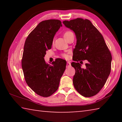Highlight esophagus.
Wrapping results in <instances>:
<instances>
[{
    "label": "esophagus",
    "instance_id": "esophagus-1",
    "mask_svg": "<svg viewBox=\"0 0 122 122\" xmlns=\"http://www.w3.org/2000/svg\"><path fill=\"white\" fill-rule=\"evenodd\" d=\"M71 66V63L69 62H67V67H70V66Z\"/></svg>",
    "mask_w": 122,
    "mask_h": 122
}]
</instances>
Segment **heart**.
I'll use <instances>...</instances> for the list:
<instances>
[{
  "mask_svg": "<svg viewBox=\"0 0 122 122\" xmlns=\"http://www.w3.org/2000/svg\"><path fill=\"white\" fill-rule=\"evenodd\" d=\"M71 35H74L73 33L71 31H70V30H67V31H66L65 33H64L63 36L64 38L66 39V40H67V39L68 38L69 36H71ZM62 56L64 57H67V55L66 54H63Z\"/></svg>",
  "mask_w": 122,
  "mask_h": 122,
  "instance_id": "heart-1",
  "label": "heart"
}]
</instances>
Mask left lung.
<instances>
[{"label":"left lung","mask_w":122,"mask_h":122,"mask_svg":"<svg viewBox=\"0 0 122 122\" xmlns=\"http://www.w3.org/2000/svg\"><path fill=\"white\" fill-rule=\"evenodd\" d=\"M63 24L75 32L77 42L71 63L75 69L73 84L78 93L86 97L97 94L110 75L112 56L102 34L90 20L82 18L64 21ZM87 63L81 67L83 61Z\"/></svg>","instance_id":"obj_1"}]
</instances>
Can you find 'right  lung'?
<instances>
[{"mask_svg": "<svg viewBox=\"0 0 122 122\" xmlns=\"http://www.w3.org/2000/svg\"><path fill=\"white\" fill-rule=\"evenodd\" d=\"M62 26L59 20L49 19L40 22L30 33L24 45L21 66L26 83L36 94L50 96L57 90L66 61L56 59L49 65L44 57L51 48L54 36Z\"/></svg>", "mask_w": 122, "mask_h": 122, "instance_id": "add662e5", "label": "right lung"}]
</instances>
